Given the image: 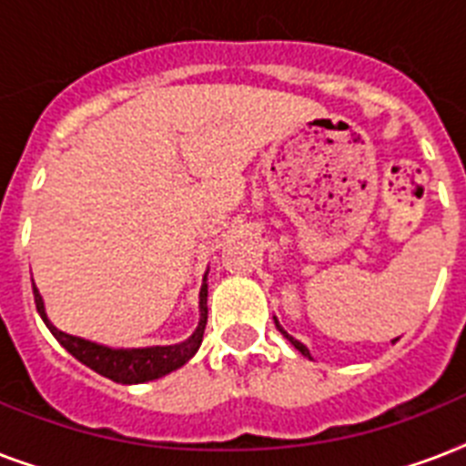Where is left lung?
<instances>
[{
  "instance_id": "left-lung-1",
  "label": "left lung",
  "mask_w": 466,
  "mask_h": 466,
  "mask_svg": "<svg viewBox=\"0 0 466 466\" xmlns=\"http://www.w3.org/2000/svg\"><path fill=\"white\" fill-rule=\"evenodd\" d=\"M276 326H278V331H280V333H283V336H285V339H288V340H290V343H292V346H295V348H298V350H299V353H302V355H307V358H309V350H307V348H305V346H302V343H299V340H295V339H292V336H290V333H288V331H285V329H283V326H280V324H278V321H276Z\"/></svg>"
}]
</instances>
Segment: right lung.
I'll return each instance as SVG.
<instances>
[{"label":"right lung","mask_w":466,"mask_h":466,"mask_svg":"<svg viewBox=\"0 0 466 466\" xmlns=\"http://www.w3.org/2000/svg\"><path fill=\"white\" fill-rule=\"evenodd\" d=\"M33 298H35V307H38L40 317L47 324V329L53 331V336L60 340L62 346L67 348L69 353L75 355L76 360L84 362L86 368H91L98 375L108 377L113 382L120 384H140L164 377L168 372H174L181 365L196 355V350L203 343V331L208 324V285L200 288V324H198L196 333L188 340H183L178 346H155V348H133V350H113V348L98 346L91 340L76 339L69 333H62L60 329H55L46 317L43 309V299H40L35 285H33Z\"/></svg>","instance_id":"1"}]
</instances>
